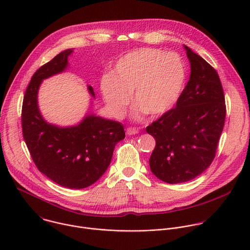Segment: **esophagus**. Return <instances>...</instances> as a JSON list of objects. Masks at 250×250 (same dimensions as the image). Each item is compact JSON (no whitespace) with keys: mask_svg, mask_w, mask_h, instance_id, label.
Listing matches in <instances>:
<instances>
[{"mask_svg":"<svg viewBox=\"0 0 250 250\" xmlns=\"http://www.w3.org/2000/svg\"><path fill=\"white\" fill-rule=\"evenodd\" d=\"M139 132V130L135 127H128L126 129V134L127 135H134V134H137Z\"/></svg>","mask_w":250,"mask_h":250,"instance_id":"1","label":"esophagus"}]
</instances>
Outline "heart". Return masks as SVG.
<instances>
[{
	"label": "heart",
	"instance_id": "obj_1",
	"mask_svg": "<svg viewBox=\"0 0 250 250\" xmlns=\"http://www.w3.org/2000/svg\"><path fill=\"white\" fill-rule=\"evenodd\" d=\"M187 79V67L177 53L158 48H140L121 57L112 73L104 74L100 91L109 110L117 117L130 103L137 113L160 117L179 100Z\"/></svg>",
	"mask_w": 250,
	"mask_h": 250
}]
</instances>
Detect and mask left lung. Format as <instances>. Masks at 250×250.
<instances>
[{
    "mask_svg": "<svg viewBox=\"0 0 250 250\" xmlns=\"http://www.w3.org/2000/svg\"><path fill=\"white\" fill-rule=\"evenodd\" d=\"M184 48L191 65L189 81L175 108L146 127L156 141L150 170L169 184L193 180L210 165L226 120L217 71L188 46Z\"/></svg>",
    "mask_w": 250,
    "mask_h": 250,
    "instance_id": "1",
    "label": "left lung"
}]
</instances>
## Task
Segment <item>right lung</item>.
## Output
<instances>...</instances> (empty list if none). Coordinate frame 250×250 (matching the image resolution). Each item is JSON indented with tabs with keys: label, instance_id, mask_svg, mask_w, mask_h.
I'll list each match as a JSON object with an SVG mask.
<instances>
[{
	"label": "right lung",
	"instance_id": "1",
	"mask_svg": "<svg viewBox=\"0 0 250 250\" xmlns=\"http://www.w3.org/2000/svg\"><path fill=\"white\" fill-rule=\"evenodd\" d=\"M73 49H66L35 72L26 88L21 125L23 139L38 169L50 180L69 189H83L97 182L108 169L116 145L125 138L123 124L88 113L76 125L48 124L41 114V84L68 67ZM88 91L95 99L92 86Z\"/></svg>",
	"mask_w": 250,
	"mask_h": 250
}]
</instances>
